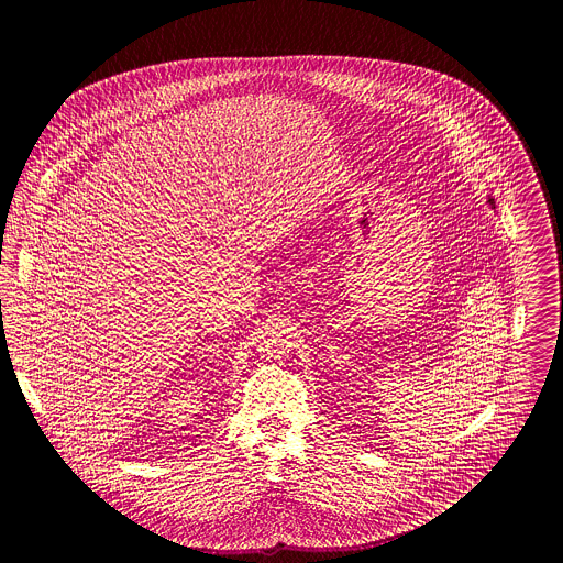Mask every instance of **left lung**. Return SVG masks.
I'll list each match as a JSON object with an SVG mask.
<instances>
[{"instance_id": "8db88e82", "label": "left lung", "mask_w": 563, "mask_h": 563, "mask_svg": "<svg viewBox=\"0 0 563 563\" xmlns=\"http://www.w3.org/2000/svg\"><path fill=\"white\" fill-rule=\"evenodd\" d=\"M487 202H489V205H492V207H494V198H489V200H487Z\"/></svg>"}]
</instances>
